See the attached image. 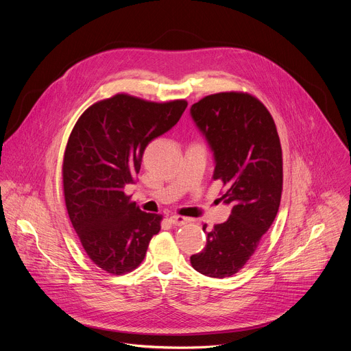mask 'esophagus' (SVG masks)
<instances>
[{"mask_svg": "<svg viewBox=\"0 0 351 351\" xmlns=\"http://www.w3.org/2000/svg\"><path fill=\"white\" fill-rule=\"evenodd\" d=\"M169 222L173 226H182V225L189 222V218H184V217H180V215H172V217H169Z\"/></svg>", "mask_w": 351, "mask_h": 351, "instance_id": "esophagus-1", "label": "esophagus"}]
</instances>
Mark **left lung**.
<instances>
[{"label": "left lung", "mask_w": 351, "mask_h": 351, "mask_svg": "<svg viewBox=\"0 0 351 351\" xmlns=\"http://www.w3.org/2000/svg\"><path fill=\"white\" fill-rule=\"evenodd\" d=\"M190 117L206 138L215 162L214 179L232 207L229 218L207 232L203 252L190 257L191 267L210 278L239 272L257 250L275 221L280 204L282 148L275 122L253 95L218 93L190 108Z\"/></svg>", "instance_id": "left-lung-1"}]
</instances>
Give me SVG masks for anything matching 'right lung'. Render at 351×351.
<instances>
[{
    "label": "right lung",
    "instance_id": "add662e5",
    "mask_svg": "<svg viewBox=\"0 0 351 351\" xmlns=\"http://www.w3.org/2000/svg\"><path fill=\"white\" fill-rule=\"evenodd\" d=\"M187 103H149L117 94L87 108L76 122L64 157L69 219L88 258L112 275L140 265L162 217L141 211L125 186L140 172L145 147L171 130Z\"/></svg>",
    "mask_w": 351,
    "mask_h": 351
}]
</instances>
